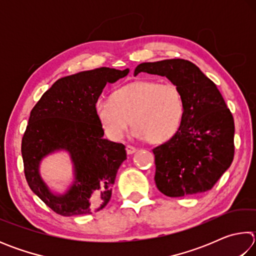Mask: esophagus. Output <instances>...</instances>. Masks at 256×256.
<instances>
[{"mask_svg":"<svg viewBox=\"0 0 256 256\" xmlns=\"http://www.w3.org/2000/svg\"><path fill=\"white\" fill-rule=\"evenodd\" d=\"M126 152H128V154H134L136 151V148H134L133 146H130V144H128L126 146Z\"/></svg>","mask_w":256,"mask_h":256,"instance_id":"1","label":"esophagus"}]
</instances>
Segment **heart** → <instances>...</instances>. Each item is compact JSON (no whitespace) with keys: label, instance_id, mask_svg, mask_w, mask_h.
I'll list each match as a JSON object with an SVG mask.
<instances>
[{"label":"heart","instance_id":"b5f03b06","mask_svg":"<svg viewBox=\"0 0 256 256\" xmlns=\"http://www.w3.org/2000/svg\"><path fill=\"white\" fill-rule=\"evenodd\" d=\"M185 102L175 84L138 80L115 90L112 98L99 97L94 114L106 136L123 138L132 120L133 136L154 144L174 138L184 118Z\"/></svg>","mask_w":256,"mask_h":256}]
</instances>
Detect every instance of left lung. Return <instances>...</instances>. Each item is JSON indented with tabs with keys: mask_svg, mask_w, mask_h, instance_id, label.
I'll use <instances>...</instances> for the list:
<instances>
[{
	"mask_svg": "<svg viewBox=\"0 0 256 256\" xmlns=\"http://www.w3.org/2000/svg\"><path fill=\"white\" fill-rule=\"evenodd\" d=\"M166 76L180 86L185 112L180 130L156 146L154 182L170 198L190 196L211 190L232 162L235 124L216 86L186 60L141 63L134 70Z\"/></svg>",
	"mask_w": 256,
	"mask_h": 256,
	"instance_id": "8db88e82",
	"label": "left lung"
}]
</instances>
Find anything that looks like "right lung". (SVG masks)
<instances>
[{
	"label": "right lung",
	"instance_id": "add662e5",
	"mask_svg": "<svg viewBox=\"0 0 256 256\" xmlns=\"http://www.w3.org/2000/svg\"><path fill=\"white\" fill-rule=\"evenodd\" d=\"M128 72L99 68L60 78L30 112L21 144L24 176L32 192L56 214H92L110 202L126 151L124 144L104 138L94 102L107 84ZM62 150L70 156L75 178L66 194H58L42 180L39 167L45 156Z\"/></svg>",
	"mask_w": 256,
	"mask_h": 256
}]
</instances>
